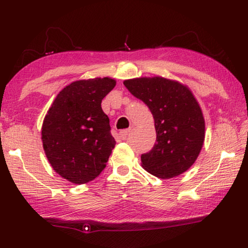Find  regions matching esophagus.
<instances>
[{
    "instance_id": "1",
    "label": "esophagus",
    "mask_w": 248,
    "mask_h": 248,
    "mask_svg": "<svg viewBox=\"0 0 248 248\" xmlns=\"http://www.w3.org/2000/svg\"><path fill=\"white\" fill-rule=\"evenodd\" d=\"M131 132V129H124V130H121V131L119 132V137L120 139L123 140H125L127 139V137L129 136V133Z\"/></svg>"
}]
</instances>
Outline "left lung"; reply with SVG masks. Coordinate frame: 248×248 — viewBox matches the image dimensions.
Listing matches in <instances>:
<instances>
[{"label": "left lung", "instance_id": "obj_1", "mask_svg": "<svg viewBox=\"0 0 248 248\" xmlns=\"http://www.w3.org/2000/svg\"><path fill=\"white\" fill-rule=\"evenodd\" d=\"M124 84L154 118L156 143L141 155L142 167L161 178L183 174L195 163L204 141V119L195 96L187 86L161 77Z\"/></svg>", "mask_w": 248, "mask_h": 248}]
</instances>
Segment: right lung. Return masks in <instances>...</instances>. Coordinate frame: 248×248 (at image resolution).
Returning a JSON list of instances; mask_svg holds the SVG:
<instances>
[{
  "label": "right lung",
  "mask_w": 248,
  "mask_h": 248,
  "mask_svg": "<svg viewBox=\"0 0 248 248\" xmlns=\"http://www.w3.org/2000/svg\"><path fill=\"white\" fill-rule=\"evenodd\" d=\"M115 85L110 78L71 83L58 94L45 117V153L52 169L71 183H89L106 167L116 141L100 104Z\"/></svg>",
  "instance_id": "obj_1"
}]
</instances>
